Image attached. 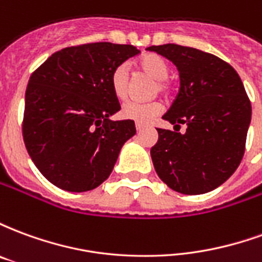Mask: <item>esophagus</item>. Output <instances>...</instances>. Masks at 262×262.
Returning <instances> with one entry per match:
<instances>
[{"label": "esophagus", "instance_id": "esophagus-1", "mask_svg": "<svg viewBox=\"0 0 262 262\" xmlns=\"http://www.w3.org/2000/svg\"><path fill=\"white\" fill-rule=\"evenodd\" d=\"M144 127H146V126H144V125H140V123H136V130H137V132H142L143 129H144Z\"/></svg>", "mask_w": 262, "mask_h": 262}]
</instances>
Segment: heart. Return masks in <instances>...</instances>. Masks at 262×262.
I'll use <instances>...</instances> for the list:
<instances>
[{
    "mask_svg": "<svg viewBox=\"0 0 262 262\" xmlns=\"http://www.w3.org/2000/svg\"><path fill=\"white\" fill-rule=\"evenodd\" d=\"M137 69L142 73L147 74L156 80L154 90L160 92H164L168 88L167 84V77L170 73V67L167 64L161 56L154 53H148L142 56L137 60ZM109 85L112 90V94L118 99H123L129 94V73L125 66H118L115 67L114 71L109 77ZM163 111V105L157 101L153 102H137V101H129L122 105L120 109V116L123 119L133 120L140 125H148L153 122Z\"/></svg>",
    "mask_w": 262,
    "mask_h": 262,
    "instance_id": "heart-1",
    "label": "heart"
}]
</instances>
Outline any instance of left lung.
Segmentation results:
<instances>
[{"label": "left lung", "instance_id": "obj_1", "mask_svg": "<svg viewBox=\"0 0 262 262\" xmlns=\"http://www.w3.org/2000/svg\"><path fill=\"white\" fill-rule=\"evenodd\" d=\"M177 66L180 92L163 116L185 133L157 129L150 154L160 180L185 195L213 191L242 163L251 103L236 70L214 54L174 43L150 46ZM177 130V129H176Z\"/></svg>", "mask_w": 262, "mask_h": 262}]
</instances>
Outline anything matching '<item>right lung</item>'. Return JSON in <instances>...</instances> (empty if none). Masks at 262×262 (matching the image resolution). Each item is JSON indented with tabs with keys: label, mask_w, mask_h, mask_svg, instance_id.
<instances>
[{
	"label": "right lung",
	"mask_w": 262,
	"mask_h": 262,
	"mask_svg": "<svg viewBox=\"0 0 262 262\" xmlns=\"http://www.w3.org/2000/svg\"><path fill=\"white\" fill-rule=\"evenodd\" d=\"M132 45L99 42L61 49L31 75L22 135L42 176L60 189L85 192L114 170L120 148L136 135L133 120H111L120 111L109 77L137 56Z\"/></svg>",
	"instance_id": "1"
}]
</instances>
